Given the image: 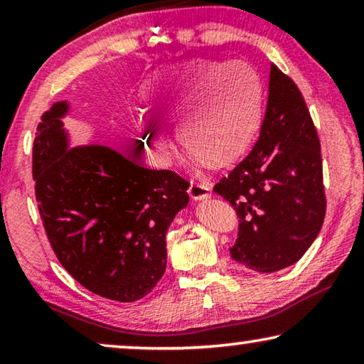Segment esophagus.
Returning <instances> with one entry per match:
<instances>
[{"instance_id":"obj_1","label":"esophagus","mask_w":364,"mask_h":364,"mask_svg":"<svg viewBox=\"0 0 364 364\" xmlns=\"http://www.w3.org/2000/svg\"><path fill=\"white\" fill-rule=\"evenodd\" d=\"M189 196H191L194 201H206V199L213 196V191L208 184L191 183V186H189Z\"/></svg>"}]
</instances>
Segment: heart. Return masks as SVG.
<instances>
[{
	"instance_id": "obj_1",
	"label": "heart",
	"mask_w": 364,
	"mask_h": 364,
	"mask_svg": "<svg viewBox=\"0 0 364 364\" xmlns=\"http://www.w3.org/2000/svg\"><path fill=\"white\" fill-rule=\"evenodd\" d=\"M156 117L176 122V135L194 166L232 165L257 135L262 120V85L242 63L189 60L173 69L151 92ZM145 145L161 165L171 160V140L151 117L141 119Z\"/></svg>"
}]
</instances>
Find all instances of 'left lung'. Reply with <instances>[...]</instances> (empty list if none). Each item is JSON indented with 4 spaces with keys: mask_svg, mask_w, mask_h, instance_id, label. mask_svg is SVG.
Returning a JSON list of instances; mask_svg holds the SVG:
<instances>
[{
    "mask_svg": "<svg viewBox=\"0 0 364 364\" xmlns=\"http://www.w3.org/2000/svg\"><path fill=\"white\" fill-rule=\"evenodd\" d=\"M237 209L239 237L231 257L272 274L299 262L325 218L320 141L294 80L270 65L269 97L259 140L214 186Z\"/></svg>",
    "mask_w": 364,
    "mask_h": 364,
    "instance_id": "obj_1",
    "label": "left lung"
}]
</instances>
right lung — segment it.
Segmentation results:
<instances>
[{
  "label": "right lung",
  "mask_w": 364,
  "mask_h": 364,
  "mask_svg": "<svg viewBox=\"0 0 364 364\" xmlns=\"http://www.w3.org/2000/svg\"><path fill=\"white\" fill-rule=\"evenodd\" d=\"M59 100L41 117L33 148L36 199L63 267L92 294L136 301L166 269V231L189 184L100 143L73 146Z\"/></svg>",
  "instance_id": "obj_1"
}]
</instances>
